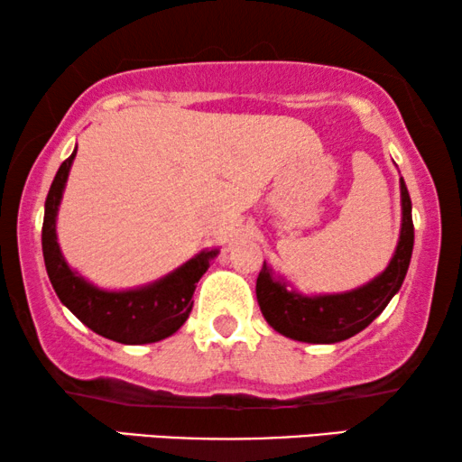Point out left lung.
<instances>
[{"label": "left lung", "mask_w": 462, "mask_h": 462, "mask_svg": "<svg viewBox=\"0 0 462 462\" xmlns=\"http://www.w3.org/2000/svg\"><path fill=\"white\" fill-rule=\"evenodd\" d=\"M402 189V231L389 267L365 286L343 294L305 296L288 290L286 282L275 280L267 263L256 280V299L269 326L283 337L302 343H340L368 328L384 311L402 288L414 248L412 201L406 182Z\"/></svg>", "instance_id": "8db88e82"}]
</instances>
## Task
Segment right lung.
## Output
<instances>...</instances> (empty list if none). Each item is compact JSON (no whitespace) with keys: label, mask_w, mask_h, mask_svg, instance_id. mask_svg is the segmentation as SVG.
<instances>
[{"label":"right lung","mask_w":462,"mask_h":462,"mask_svg":"<svg viewBox=\"0 0 462 462\" xmlns=\"http://www.w3.org/2000/svg\"><path fill=\"white\" fill-rule=\"evenodd\" d=\"M75 153L78 149L60 163L48 191L46 212H43V263L56 296L81 324L116 343L147 345L172 337L191 313L195 286L218 250H201L182 267L143 288L111 292L86 282L69 267L56 242V212Z\"/></svg>","instance_id":"add662e5"}]
</instances>
